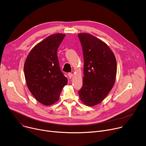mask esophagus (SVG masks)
<instances>
[{"instance_id": "obj_1", "label": "esophagus", "mask_w": 146, "mask_h": 146, "mask_svg": "<svg viewBox=\"0 0 146 146\" xmlns=\"http://www.w3.org/2000/svg\"><path fill=\"white\" fill-rule=\"evenodd\" d=\"M68 76H69V79H71L72 77H73V74L71 73H68Z\"/></svg>"}]
</instances>
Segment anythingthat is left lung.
<instances>
[{"label":"left lung","mask_w":146,"mask_h":146,"mask_svg":"<svg viewBox=\"0 0 146 146\" xmlns=\"http://www.w3.org/2000/svg\"><path fill=\"white\" fill-rule=\"evenodd\" d=\"M84 58L83 86L79 91L82 102L93 106L100 103L114 85L117 63L110 47L89 33L78 35Z\"/></svg>","instance_id":"8db88e82"}]
</instances>
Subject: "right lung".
I'll return each instance as SVG.
<instances>
[{
    "label": "right lung",
    "mask_w": 146,
    "mask_h": 146,
    "mask_svg": "<svg viewBox=\"0 0 146 146\" xmlns=\"http://www.w3.org/2000/svg\"><path fill=\"white\" fill-rule=\"evenodd\" d=\"M64 36L61 33L48 36L32 48L25 63L28 88L35 99L44 105H51L59 100L67 83L57 55Z\"/></svg>",
    "instance_id": "obj_1"
}]
</instances>
